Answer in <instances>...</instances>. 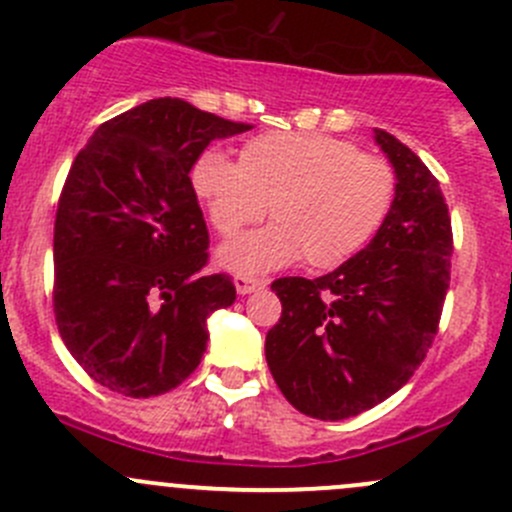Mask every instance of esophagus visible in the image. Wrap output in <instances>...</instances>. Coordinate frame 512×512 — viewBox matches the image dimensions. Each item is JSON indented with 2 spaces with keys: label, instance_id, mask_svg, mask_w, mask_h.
I'll use <instances>...</instances> for the list:
<instances>
[{
  "label": "esophagus",
  "instance_id": "1",
  "mask_svg": "<svg viewBox=\"0 0 512 512\" xmlns=\"http://www.w3.org/2000/svg\"><path fill=\"white\" fill-rule=\"evenodd\" d=\"M262 287H265V282L255 280V277H247V275L235 277V289H237V294H242V297L250 292H257V289H262Z\"/></svg>",
  "mask_w": 512,
  "mask_h": 512
}]
</instances>
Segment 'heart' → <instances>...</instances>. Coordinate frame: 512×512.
Wrapping results in <instances>:
<instances>
[{"instance_id":"b5f03b06","label":"heart","mask_w":512,"mask_h":512,"mask_svg":"<svg viewBox=\"0 0 512 512\" xmlns=\"http://www.w3.org/2000/svg\"><path fill=\"white\" fill-rule=\"evenodd\" d=\"M190 180L220 235L257 223L270 200L275 223L218 252L242 275H267L304 255L312 267L342 265L384 223L396 185L384 158L322 133H262L242 146L240 160L208 148Z\"/></svg>"}]
</instances>
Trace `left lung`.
I'll use <instances>...</instances> for the list:
<instances>
[{
    "label": "left lung",
    "mask_w": 512,
    "mask_h": 512,
    "mask_svg": "<svg viewBox=\"0 0 512 512\" xmlns=\"http://www.w3.org/2000/svg\"><path fill=\"white\" fill-rule=\"evenodd\" d=\"M374 141L396 175L374 240L317 280L272 282L282 317L267 332V366L289 404L322 421L374 409L414 376L451 282V218L438 180L391 133L374 128Z\"/></svg>",
    "instance_id": "8db88e82"
}]
</instances>
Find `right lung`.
I'll return each instance as SVG.
<instances>
[{"instance_id":"obj_1","label":"right lung","mask_w":512,"mask_h":512,"mask_svg":"<svg viewBox=\"0 0 512 512\" xmlns=\"http://www.w3.org/2000/svg\"><path fill=\"white\" fill-rule=\"evenodd\" d=\"M183 98H153L98 126L66 178L54 223V314L86 374L133 399L183 384L208 317L235 302L205 275L208 227L190 170L218 138L250 131Z\"/></svg>"}]
</instances>
